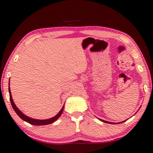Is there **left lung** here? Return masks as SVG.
<instances>
[{
	"instance_id": "1",
	"label": "left lung",
	"mask_w": 153,
	"mask_h": 153,
	"mask_svg": "<svg viewBox=\"0 0 153 153\" xmlns=\"http://www.w3.org/2000/svg\"><path fill=\"white\" fill-rule=\"evenodd\" d=\"M100 120H102V122H104V123H109V124H117V123H110V122H108V121H105V120H101L100 119Z\"/></svg>"
}]
</instances>
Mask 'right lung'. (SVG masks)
<instances>
[{"label":"right lung","mask_w":153,"mask_h":153,"mask_svg":"<svg viewBox=\"0 0 153 153\" xmlns=\"http://www.w3.org/2000/svg\"><path fill=\"white\" fill-rule=\"evenodd\" d=\"M9 91L10 101L11 105H12L13 108L14 109V110H15V112L16 113V114H17L19 116V117H20L22 119V120H23L24 121H25V122H27V123H28L30 124L37 125V126H42V125H46V124H51L53 123H54L55 120H57V119L60 117V116L62 115V114L63 112V106L62 108V110L59 111V112L58 113L56 116H54V117L51 118H50V119H48V120H37V119H33V118H29V117H28V116H27L25 114H23L19 110V108L15 105V104L14 103V102L13 100L12 96H11V93H10V90L9 86Z\"/></svg>","instance_id":"right-lung-1"}]
</instances>
